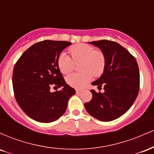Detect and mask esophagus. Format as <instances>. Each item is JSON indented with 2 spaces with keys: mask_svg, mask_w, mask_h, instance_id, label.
I'll use <instances>...</instances> for the list:
<instances>
[{
  "mask_svg": "<svg viewBox=\"0 0 154 154\" xmlns=\"http://www.w3.org/2000/svg\"><path fill=\"white\" fill-rule=\"evenodd\" d=\"M81 92H82V90H79V89H77V90H76V93H77V94H79V93H80Z\"/></svg>",
  "mask_w": 154,
  "mask_h": 154,
  "instance_id": "esophagus-1",
  "label": "esophagus"
}]
</instances>
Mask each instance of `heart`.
Instances as JSON below:
<instances>
[{
  "label": "heart",
  "instance_id": "obj_1",
  "mask_svg": "<svg viewBox=\"0 0 154 154\" xmlns=\"http://www.w3.org/2000/svg\"><path fill=\"white\" fill-rule=\"evenodd\" d=\"M71 57L66 53H61L58 58V66L63 74L70 73L75 67V63L80 64L79 73H75L66 77V82L72 87L82 88L91 80L93 75L99 77L106 66L105 56L101 51H95L91 45L79 43L69 48Z\"/></svg>",
  "mask_w": 154,
  "mask_h": 154
}]
</instances>
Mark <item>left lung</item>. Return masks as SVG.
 Masks as SVG:
<instances>
[{"label": "left lung", "instance_id": "8db88e82", "mask_svg": "<svg viewBox=\"0 0 154 154\" xmlns=\"http://www.w3.org/2000/svg\"><path fill=\"white\" fill-rule=\"evenodd\" d=\"M100 48L106 59L103 73L91 83L103 87V93L91 90L93 98L85 103L88 114L102 122L122 116L132 106L140 88L139 68L135 58L119 43L102 40L89 42Z\"/></svg>", "mask_w": 154, "mask_h": 154}]
</instances>
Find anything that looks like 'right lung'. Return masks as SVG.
<instances>
[{
	"mask_svg": "<svg viewBox=\"0 0 154 154\" xmlns=\"http://www.w3.org/2000/svg\"><path fill=\"white\" fill-rule=\"evenodd\" d=\"M70 45L67 41L38 42L24 51L16 63L12 76L15 98L22 111L35 121H56L64 114L69 100L75 94L58 66L59 55ZM52 85L63 89L51 92Z\"/></svg>",
	"mask_w": 154,
	"mask_h": 154,
	"instance_id": "add662e5",
	"label": "right lung"
}]
</instances>
